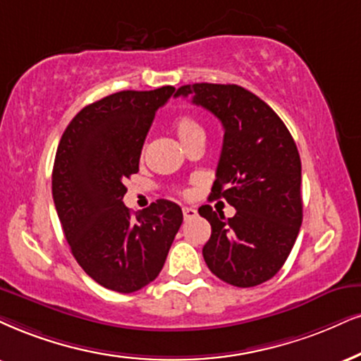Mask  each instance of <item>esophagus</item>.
Returning a JSON list of instances; mask_svg holds the SVG:
<instances>
[{
	"label": "esophagus",
	"instance_id": "esophagus-1",
	"mask_svg": "<svg viewBox=\"0 0 361 361\" xmlns=\"http://www.w3.org/2000/svg\"><path fill=\"white\" fill-rule=\"evenodd\" d=\"M182 214H184V219H192V217L197 216V211L194 207H182Z\"/></svg>",
	"mask_w": 361,
	"mask_h": 361
}]
</instances>
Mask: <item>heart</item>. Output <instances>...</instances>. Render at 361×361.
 Wrapping results in <instances>:
<instances>
[{
    "instance_id": "obj_1",
    "label": "heart",
    "mask_w": 361,
    "mask_h": 361,
    "mask_svg": "<svg viewBox=\"0 0 361 361\" xmlns=\"http://www.w3.org/2000/svg\"><path fill=\"white\" fill-rule=\"evenodd\" d=\"M173 130H176L177 137H179L184 147H188L190 142L206 137V130H204L202 123L199 122L194 115H180L173 122Z\"/></svg>"
}]
</instances>
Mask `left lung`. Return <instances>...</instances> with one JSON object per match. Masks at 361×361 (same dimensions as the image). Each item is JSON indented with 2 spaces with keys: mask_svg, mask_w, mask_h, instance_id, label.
<instances>
[{
  "mask_svg": "<svg viewBox=\"0 0 361 361\" xmlns=\"http://www.w3.org/2000/svg\"><path fill=\"white\" fill-rule=\"evenodd\" d=\"M214 114L224 142L211 199H226V219L211 206L199 214L211 224L202 256L224 283L251 288L268 281L288 259L303 221L301 160L291 133L271 106L239 85L194 83L176 97Z\"/></svg>",
  "mask_w": 361,
  "mask_h": 361,
  "instance_id": "obj_1",
  "label": "left lung"
}]
</instances>
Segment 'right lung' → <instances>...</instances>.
Returning <instances> with one entry per match:
<instances>
[{
    "mask_svg": "<svg viewBox=\"0 0 361 361\" xmlns=\"http://www.w3.org/2000/svg\"><path fill=\"white\" fill-rule=\"evenodd\" d=\"M173 92L167 85L104 97L75 115L58 144L51 192L65 238L82 269L112 291L152 283L182 224L180 207L166 199L135 216L122 201L155 112Z\"/></svg>",
    "mask_w": 361,
    "mask_h": 361,
    "instance_id": "obj_1",
    "label": "right lung"
}]
</instances>
